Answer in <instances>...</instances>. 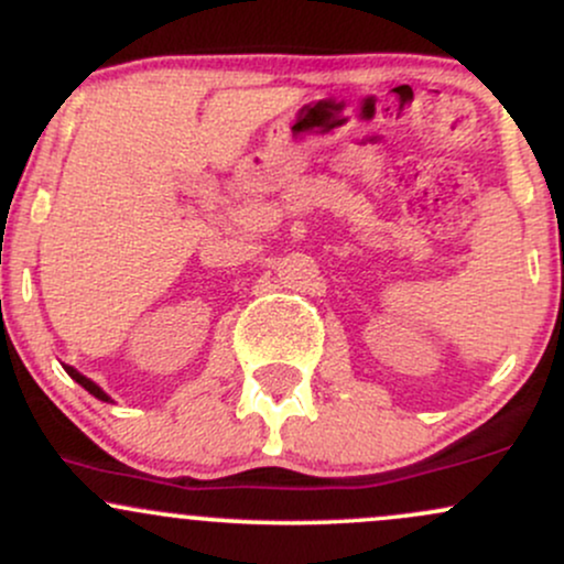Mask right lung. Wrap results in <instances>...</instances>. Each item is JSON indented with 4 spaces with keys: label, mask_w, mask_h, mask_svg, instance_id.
<instances>
[{
    "label": "right lung",
    "mask_w": 564,
    "mask_h": 564,
    "mask_svg": "<svg viewBox=\"0 0 564 564\" xmlns=\"http://www.w3.org/2000/svg\"><path fill=\"white\" fill-rule=\"evenodd\" d=\"M63 368H66V373H68V377H70V379H74V381H76V384H82V387H84V390H87L89 394H95V398H97V400H102V403H108V400H111V398H108V394H106V392H102V390H100V387H97V384H95V381H93V379H87V377H84V373H79V371H76V368H74V366H63Z\"/></svg>",
    "instance_id": "obj_1"
}]
</instances>
